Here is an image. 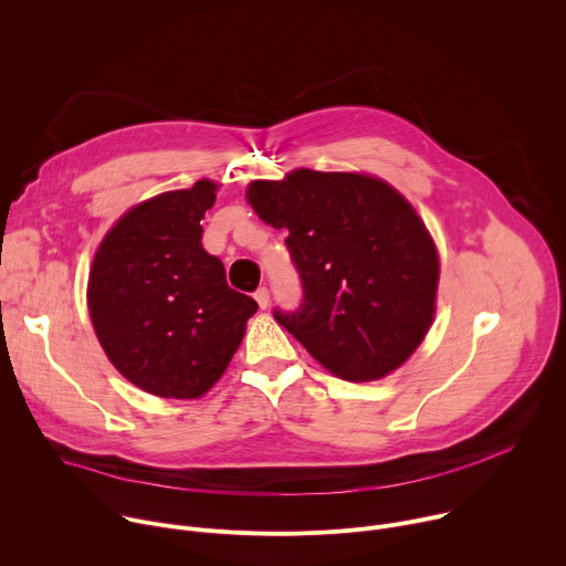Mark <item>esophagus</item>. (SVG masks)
<instances>
[{"instance_id":"34e87169","label":"esophagus","mask_w":566,"mask_h":566,"mask_svg":"<svg viewBox=\"0 0 566 566\" xmlns=\"http://www.w3.org/2000/svg\"><path fill=\"white\" fill-rule=\"evenodd\" d=\"M253 295H255L260 308H266V306H269V289H266V286H260Z\"/></svg>"}]
</instances>
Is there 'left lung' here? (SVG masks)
Segmentation results:
<instances>
[{
    "label": "left lung",
    "instance_id": "1",
    "mask_svg": "<svg viewBox=\"0 0 566 566\" xmlns=\"http://www.w3.org/2000/svg\"><path fill=\"white\" fill-rule=\"evenodd\" d=\"M247 199L289 230L304 297L273 315L322 367L376 380L415 354L434 317L439 255L406 197L376 177L302 168L253 181Z\"/></svg>",
    "mask_w": 566,
    "mask_h": 566
}]
</instances>
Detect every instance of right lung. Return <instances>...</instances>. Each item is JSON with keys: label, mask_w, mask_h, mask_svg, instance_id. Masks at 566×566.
Returning <instances> with one entry per match:
<instances>
[{"label": "right lung", "mask_w": 566, "mask_h": 566, "mask_svg": "<svg viewBox=\"0 0 566 566\" xmlns=\"http://www.w3.org/2000/svg\"><path fill=\"white\" fill-rule=\"evenodd\" d=\"M208 179L125 212L90 273V315L112 365L160 398H199L226 371L258 302L228 286L201 244Z\"/></svg>", "instance_id": "1"}]
</instances>
